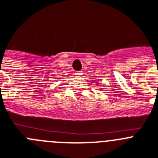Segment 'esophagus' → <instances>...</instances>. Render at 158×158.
<instances>
[{
	"instance_id": "obj_1",
	"label": "esophagus",
	"mask_w": 158,
	"mask_h": 158,
	"mask_svg": "<svg viewBox=\"0 0 158 158\" xmlns=\"http://www.w3.org/2000/svg\"><path fill=\"white\" fill-rule=\"evenodd\" d=\"M75 75H77V76H81V75H83V72H82L81 71H76V72H75Z\"/></svg>"
}]
</instances>
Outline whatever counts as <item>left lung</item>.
<instances>
[{
	"instance_id": "left-lung-1",
	"label": "left lung",
	"mask_w": 158,
	"mask_h": 158,
	"mask_svg": "<svg viewBox=\"0 0 158 158\" xmlns=\"http://www.w3.org/2000/svg\"><path fill=\"white\" fill-rule=\"evenodd\" d=\"M93 81H94V80H93ZM94 84L98 85V82H96V83H94ZM100 89H101V90H103V88H100Z\"/></svg>"
}]
</instances>
